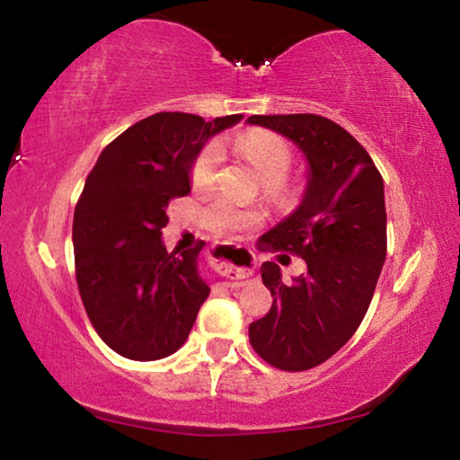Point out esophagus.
<instances>
[{"label": "esophagus", "instance_id": "obj_1", "mask_svg": "<svg viewBox=\"0 0 460 460\" xmlns=\"http://www.w3.org/2000/svg\"><path fill=\"white\" fill-rule=\"evenodd\" d=\"M253 253L243 247L221 245L213 252V266L221 276L229 279H243L252 276Z\"/></svg>", "mask_w": 460, "mask_h": 460}]
</instances>
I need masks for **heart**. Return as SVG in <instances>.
I'll return each mask as SVG.
<instances>
[{
    "label": "heart",
    "instance_id": "b5f03b06",
    "mask_svg": "<svg viewBox=\"0 0 460 460\" xmlns=\"http://www.w3.org/2000/svg\"><path fill=\"white\" fill-rule=\"evenodd\" d=\"M239 150L245 154V158L252 162L260 176L266 182H279L288 174L292 166V152L284 139L271 134H249L237 142ZM223 162L221 144H208L202 150L192 164V184L197 189H208L213 186ZM261 215L252 208L239 207L235 200H231L227 194H215L202 208V221L208 229L221 235L245 231L253 225H258Z\"/></svg>",
    "mask_w": 460,
    "mask_h": 460
}]
</instances>
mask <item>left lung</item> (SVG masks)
<instances>
[{"instance_id": "left-lung-1", "label": "left lung", "mask_w": 460, "mask_h": 460, "mask_svg": "<svg viewBox=\"0 0 460 460\" xmlns=\"http://www.w3.org/2000/svg\"><path fill=\"white\" fill-rule=\"evenodd\" d=\"M247 123L290 139L306 160L300 205L260 237L263 247L298 253L306 271L284 282L278 263H261L274 302L249 324L261 359L305 371L337 353L371 305L387 252L384 178L365 147L321 115H252Z\"/></svg>"}]
</instances>
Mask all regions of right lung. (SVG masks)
<instances>
[{
  "mask_svg": "<svg viewBox=\"0 0 460 460\" xmlns=\"http://www.w3.org/2000/svg\"><path fill=\"white\" fill-rule=\"evenodd\" d=\"M243 115L205 121L162 111L101 152L75 208L76 284L91 324L115 353L155 361L189 339L211 288L199 274L202 243L168 253V202L190 192L205 144Z\"/></svg>",
  "mask_w": 460,
  "mask_h": 460,
  "instance_id": "right-lung-1",
  "label": "right lung"
}]
</instances>
